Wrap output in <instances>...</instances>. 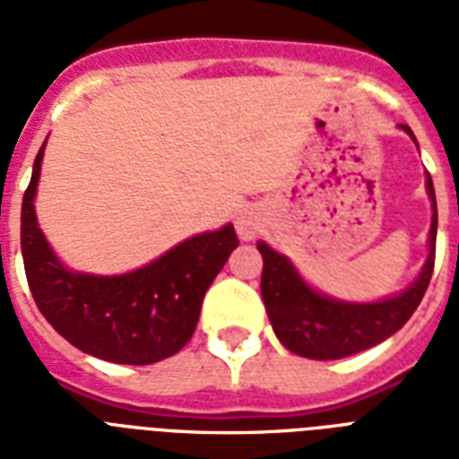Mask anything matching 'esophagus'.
Listing matches in <instances>:
<instances>
[{
	"instance_id": "1",
	"label": "esophagus",
	"mask_w": 459,
	"mask_h": 459,
	"mask_svg": "<svg viewBox=\"0 0 459 459\" xmlns=\"http://www.w3.org/2000/svg\"><path fill=\"white\" fill-rule=\"evenodd\" d=\"M236 229H238V236L243 238V240H252V238H255V233L259 230L257 214H252V212H243V214L238 216Z\"/></svg>"
}]
</instances>
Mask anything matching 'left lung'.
Masks as SVG:
<instances>
[{"mask_svg": "<svg viewBox=\"0 0 459 459\" xmlns=\"http://www.w3.org/2000/svg\"><path fill=\"white\" fill-rule=\"evenodd\" d=\"M417 143L410 126H400ZM427 193L431 200V229H429V255L420 276L400 293L374 302L338 300L309 286L302 273L286 255H281L259 240L262 252V300L272 321L273 333L290 352L309 359H341L362 350L378 345L405 326L414 309L427 293L429 281L434 273L436 230V193L431 176L427 173Z\"/></svg>", "mask_w": 459, "mask_h": 459, "instance_id": "left-lung-1", "label": "left lung"}]
</instances>
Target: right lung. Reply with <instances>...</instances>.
Returning <instances> with one entry per match:
<instances>
[{
    "mask_svg": "<svg viewBox=\"0 0 459 459\" xmlns=\"http://www.w3.org/2000/svg\"><path fill=\"white\" fill-rule=\"evenodd\" d=\"M45 145L21 207V252L38 309L71 345L107 362L154 364L176 355L193 338L204 293L238 247L233 223L187 238L133 272H74L47 243L35 214Z\"/></svg>",
    "mask_w": 459,
    "mask_h": 459,
    "instance_id": "1",
    "label": "right lung"
}]
</instances>
